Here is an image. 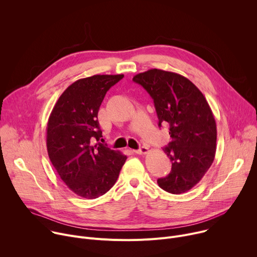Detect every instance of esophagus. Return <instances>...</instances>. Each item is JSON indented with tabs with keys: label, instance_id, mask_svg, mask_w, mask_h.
Returning a JSON list of instances; mask_svg holds the SVG:
<instances>
[{
	"label": "esophagus",
	"instance_id": "1",
	"mask_svg": "<svg viewBox=\"0 0 257 257\" xmlns=\"http://www.w3.org/2000/svg\"><path fill=\"white\" fill-rule=\"evenodd\" d=\"M149 148L148 147H145V146H142L140 149H138V150H135L134 152L135 153H137V154H140V155H143V154H147V153H149Z\"/></svg>",
	"mask_w": 257,
	"mask_h": 257
}]
</instances>
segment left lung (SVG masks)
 I'll use <instances>...</instances> for the list:
<instances>
[{"label":"left lung","instance_id":"left-lung-1","mask_svg":"<svg viewBox=\"0 0 257 257\" xmlns=\"http://www.w3.org/2000/svg\"><path fill=\"white\" fill-rule=\"evenodd\" d=\"M133 80L152 97L161 123L169 124V142L164 152L172 161V172L157 180L172 194L191 190L211 166L216 151V123L205 97L187 77L172 71L149 69Z\"/></svg>","mask_w":257,"mask_h":257}]
</instances>
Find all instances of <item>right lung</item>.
I'll use <instances>...</instances> for the list:
<instances>
[{
    "label": "right lung",
    "instance_id": "right-lung-1",
    "mask_svg": "<svg viewBox=\"0 0 257 257\" xmlns=\"http://www.w3.org/2000/svg\"><path fill=\"white\" fill-rule=\"evenodd\" d=\"M123 74L80 78L62 93L47 124L49 158L61 180L76 195L95 199L115 184L126 156L101 143V103Z\"/></svg>",
    "mask_w": 257,
    "mask_h": 257
}]
</instances>
